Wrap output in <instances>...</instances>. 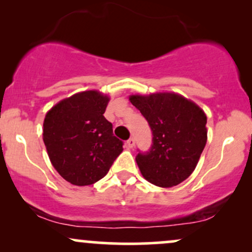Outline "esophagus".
I'll return each mask as SVG.
<instances>
[{
	"instance_id": "obj_1",
	"label": "esophagus",
	"mask_w": 252,
	"mask_h": 252,
	"mask_svg": "<svg viewBox=\"0 0 252 252\" xmlns=\"http://www.w3.org/2000/svg\"><path fill=\"white\" fill-rule=\"evenodd\" d=\"M126 146L129 147V148H134L135 147V138L134 137H130L128 141H126Z\"/></svg>"
}]
</instances>
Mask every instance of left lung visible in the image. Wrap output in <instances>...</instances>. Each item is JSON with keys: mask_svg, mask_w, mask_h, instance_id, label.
<instances>
[{"mask_svg": "<svg viewBox=\"0 0 252 252\" xmlns=\"http://www.w3.org/2000/svg\"><path fill=\"white\" fill-rule=\"evenodd\" d=\"M129 100L148 121L153 144L138 153L143 178L158 187L181 184L192 174L207 141V118L192 100L174 92L132 94Z\"/></svg>", "mask_w": 252, "mask_h": 252, "instance_id": "8db88e82", "label": "left lung"}]
</instances>
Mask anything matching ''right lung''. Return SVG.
<instances>
[{
	"mask_svg": "<svg viewBox=\"0 0 252 252\" xmlns=\"http://www.w3.org/2000/svg\"><path fill=\"white\" fill-rule=\"evenodd\" d=\"M110 98L96 90L65 98L46 114L43 143L57 172L77 186L104 178L123 142L104 117Z\"/></svg>",
	"mask_w": 252,
	"mask_h": 252,
	"instance_id": "obj_1",
	"label": "right lung"
}]
</instances>
